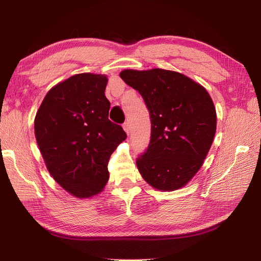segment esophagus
<instances>
[{
  "label": "esophagus",
  "mask_w": 261,
  "mask_h": 261,
  "mask_svg": "<svg viewBox=\"0 0 261 261\" xmlns=\"http://www.w3.org/2000/svg\"><path fill=\"white\" fill-rule=\"evenodd\" d=\"M123 129H124L125 133L128 135L129 132H130V126H129V123H128V122H126V123L123 124Z\"/></svg>",
  "instance_id": "34e87169"
}]
</instances>
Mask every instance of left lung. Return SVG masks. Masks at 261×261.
<instances>
[{
	"instance_id": "obj_1",
	"label": "left lung",
	"mask_w": 261,
	"mask_h": 261,
	"mask_svg": "<svg viewBox=\"0 0 261 261\" xmlns=\"http://www.w3.org/2000/svg\"><path fill=\"white\" fill-rule=\"evenodd\" d=\"M120 77L144 98L151 118V139L136 164L158 191L184 187L199 171L217 130V112L203 86L162 68L124 69Z\"/></svg>"
}]
</instances>
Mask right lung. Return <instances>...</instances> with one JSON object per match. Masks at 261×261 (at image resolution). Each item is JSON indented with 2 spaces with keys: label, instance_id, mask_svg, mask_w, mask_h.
I'll list each match as a JSON object with an SVG mask.
<instances>
[{
  "label": "right lung",
  "instance_id": "right-lung-1",
  "mask_svg": "<svg viewBox=\"0 0 261 261\" xmlns=\"http://www.w3.org/2000/svg\"><path fill=\"white\" fill-rule=\"evenodd\" d=\"M108 76L83 73L48 91L35 117V136L51 176L80 199L103 191L108 161L126 134L109 120Z\"/></svg>",
  "mask_w": 261,
  "mask_h": 261
}]
</instances>
